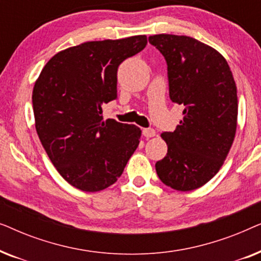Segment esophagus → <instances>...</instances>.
Masks as SVG:
<instances>
[{
  "label": "esophagus",
  "instance_id": "esophagus-1",
  "mask_svg": "<svg viewBox=\"0 0 261 261\" xmlns=\"http://www.w3.org/2000/svg\"><path fill=\"white\" fill-rule=\"evenodd\" d=\"M142 134H144V137L146 138H153L155 135V130L153 129V128H144V129H142Z\"/></svg>",
  "mask_w": 261,
  "mask_h": 261
}]
</instances>
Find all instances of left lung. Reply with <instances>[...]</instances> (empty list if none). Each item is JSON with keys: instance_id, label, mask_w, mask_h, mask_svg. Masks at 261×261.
<instances>
[{"instance_id": "obj_1", "label": "left lung", "mask_w": 261, "mask_h": 261, "mask_svg": "<svg viewBox=\"0 0 261 261\" xmlns=\"http://www.w3.org/2000/svg\"><path fill=\"white\" fill-rule=\"evenodd\" d=\"M148 41L166 60L171 101L184 107L174 132L162 134L167 153L156 174L174 190H195L219 172L234 141L237 85L227 60L194 38L156 34Z\"/></svg>"}]
</instances>
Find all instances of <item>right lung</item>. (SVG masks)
<instances>
[{
  "label": "right lung",
  "mask_w": 261,
  "mask_h": 261,
  "mask_svg": "<svg viewBox=\"0 0 261 261\" xmlns=\"http://www.w3.org/2000/svg\"><path fill=\"white\" fill-rule=\"evenodd\" d=\"M146 35L88 41L57 53L35 82V128L64 179L82 191L110 187L139 146L140 128L103 121L102 105L117 98V69L142 51Z\"/></svg>",
  "instance_id": "1"
}]
</instances>
